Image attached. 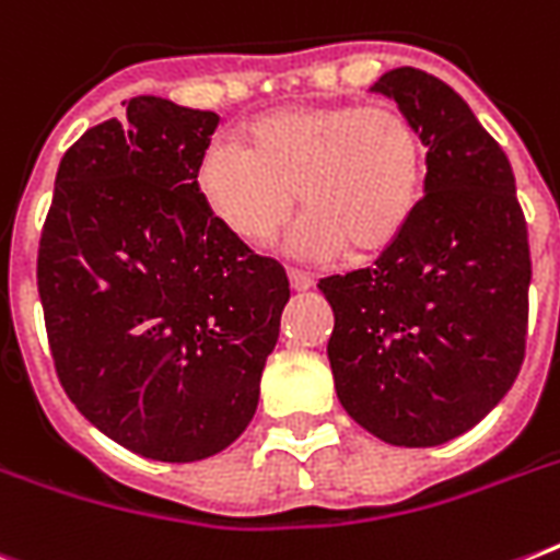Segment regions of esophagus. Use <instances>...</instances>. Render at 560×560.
Here are the masks:
<instances>
[{
    "instance_id": "esophagus-1",
    "label": "esophagus",
    "mask_w": 560,
    "mask_h": 560,
    "mask_svg": "<svg viewBox=\"0 0 560 560\" xmlns=\"http://www.w3.org/2000/svg\"><path fill=\"white\" fill-rule=\"evenodd\" d=\"M288 279H290V288L293 290L314 288V276H307V272H302V270H288Z\"/></svg>"
}]
</instances>
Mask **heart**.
<instances>
[{
	"label": "heart",
	"mask_w": 560,
	"mask_h": 560,
	"mask_svg": "<svg viewBox=\"0 0 560 560\" xmlns=\"http://www.w3.org/2000/svg\"><path fill=\"white\" fill-rule=\"evenodd\" d=\"M427 153L400 109L311 104L258 118L246 148L214 139L197 165V188L220 226L249 246L276 237L296 209L293 246L307 258H354L389 249L416 214Z\"/></svg>",
	"instance_id": "heart-1"
}]
</instances>
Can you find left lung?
Masks as SVG:
<instances>
[{"instance_id":"8db88e82","label":"left lung","mask_w":560,"mask_h":560,"mask_svg":"<svg viewBox=\"0 0 560 560\" xmlns=\"http://www.w3.org/2000/svg\"><path fill=\"white\" fill-rule=\"evenodd\" d=\"M418 127L424 197L366 270L328 276L337 398L372 435L435 447L512 389L529 325V232L509 156L433 74L400 66L372 86Z\"/></svg>"}]
</instances>
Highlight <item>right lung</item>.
<instances>
[{"instance_id": "1", "label": "right lung", "mask_w": 560, "mask_h": 560, "mask_svg": "<svg viewBox=\"0 0 560 560\" xmlns=\"http://www.w3.org/2000/svg\"><path fill=\"white\" fill-rule=\"evenodd\" d=\"M209 109L125 101L63 153L37 253L55 372L127 451L197 462L253 421L290 299L279 261L220 226L197 188Z\"/></svg>"}]
</instances>
